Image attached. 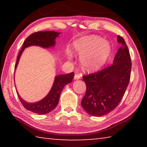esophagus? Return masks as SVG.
Returning a JSON list of instances; mask_svg holds the SVG:
<instances>
[{
  "label": "esophagus",
  "mask_w": 147,
  "mask_h": 147,
  "mask_svg": "<svg viewBox=\"0 0 147 147\" xmlns=\"http://www.w3.org/2000/svg\"><path fill=\"white\" fill-rule=\"evenodd\" d=\"M81 76H82L81 74H75V75H74V80H78V79H80V78H81Z\"/></svg>",
  "instance_id": "1"
}]
</instances>
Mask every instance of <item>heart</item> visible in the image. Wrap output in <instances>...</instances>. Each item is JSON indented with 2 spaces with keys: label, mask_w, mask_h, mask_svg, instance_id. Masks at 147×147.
Wrapping results in <instances>:
<instances>
[{
  "label": "heart",
  "mask_w": 147,
  "mask_h": 147,
  "mask_svg": "<svg viewBox=\"0 0 147 147\" xmlns=\"http://www.w3.org/2000/svg\"><path fill=\"white\" fill-rule=\"evenodd\" d=\"M74 51L79 54L82 67L88 71L98 69L106 61L110 54L108 41L96 36H89L79 39L74 43ZM69 58L71 54H69Z\"/></svg>",
  "instance_id": "heart-1"
}]
</instances>
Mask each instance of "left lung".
<instances>
[{
  "instance_id": "1",
  "label": "left lung",
  "mask_w": 147,
  "mask_h": 147,
  "mask_svg": "<svg viewBox=\"0 0 147 147\" xmlns=\"http://www.w3.org/2000/svg\"><path fill=\"white\" fill-rule=\"evenodd\" d=\"M117 42L121 47L112 65L83 76L86 91L81 104L91 115L101 117L113 111L128 86L131 69L130 52L123 37L118 36Z\"/></svg>"
}]
</instances>
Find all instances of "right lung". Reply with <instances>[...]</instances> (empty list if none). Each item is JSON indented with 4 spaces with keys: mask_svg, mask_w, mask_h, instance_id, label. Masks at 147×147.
Here are the masks:
<instances>
[{
    "mask_svg": "<svg viewBox=\"0 0 147 147\" xmlns=\"http://www.w3.org/2000/svg\"><path fill=\"white\" fill-rule=\"evenodd\" d=\"M60 33L54 31H40L36 32L32 34L24 40L22 49L19 51L17 56L16 64L15 65V69H16L18 64L20 56L26 47L31 45H38L49 48L50 47H53L55 45V39L59 36ZM74 76V73H71L67 74L58 75L55 78L54 84L49 93L41 100L35 103H29L24 101L18 94V97L23 106L27 110L32 112L42 115L49 113L53 111L58 105L59 96L63 90L65 86L69 83H71Z\"/></svg>",
    "mask_w": 147,
    "mask_h": 147,
    "instance_id": "1",
    "label": "right lung"
}]
</instances>
